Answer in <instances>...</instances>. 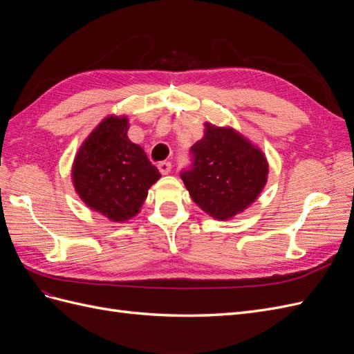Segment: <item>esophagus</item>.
<instances>
[{"label":"esophagus","mask_w":354,"mask_h":354,"mask_svg":"<svg viewBox=\"0 0 354 354\" xmlns=\"http://www.w3.org/2000/svg\"><path fill=\"white\" fill-rule=\"evenodd\" d=\"M158 168L160 171V174H168L171 168H173V165H171V162H168V160H162V162L158 164Z\"/></svg>","instance_id":"34e87169"}]
</instances>
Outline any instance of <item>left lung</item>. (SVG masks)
I'll list each match as a JSON object with an SVG mask.
<instances>
[{
  "label": "left lung",
  "mask_w": 354,
  "mask_h": 354,
  "mask_svg": "<svg viewBox=\"0 0 354 354\" xmlns=\"http://www.w3.org/2000/svg\"><path fill=\"white\" fill-rule=\"evenodd\" d=\"M190 165L180 173L195 203L209 216L227 220L260 195L269 165L260 149L232 128L207 124L190 149Z\"/></svg>",
  "instance_id": "1"
}]
</instances>
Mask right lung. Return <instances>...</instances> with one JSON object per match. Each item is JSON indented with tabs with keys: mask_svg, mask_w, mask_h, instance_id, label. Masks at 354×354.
Listing matches in <instances>:
<instances>
[{
	"mask_svg": "<svg viewBox=\"0 0 354 354\" xmlns=\"http://www.w3.org/2000/svg\"><path fill=\"white\" fill-rule=\"evenodd\" d=\"M127 130V118H106L82 143L72 169L81 199L112 221L136 216L149 187L160 177Z\"/></svg>",
	"mask_w": 354,
	"mask_h": 354,
	"instance_id": "1",
	"label": "right lung"
}]
</instances>
